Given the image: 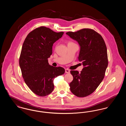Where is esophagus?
<instances>
[{"mask_svg":"<svg viewBox=\"0 0 126 126\" xmlns=\"http://www.w3.org/2000/svg\"><path fill=\"white\" fill-rule=\"evenodd\" d=\"M65 72H66V73L69 74V73H70V70L67 69H65Z\"/></svg>","mask_w":126,"mask_h":126,"instance_id":"esophagus-1","label":"esophagus"}]
</instances>
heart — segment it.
<instances>
[{"label": "heart", "instance_id": "b5f03b06", "mask_svg": "<svg viewBox=\"0 0 126 126\" xmlns=\"http://www.w3.org/2000/svg\"><path fill=\"white\" fill-rule=\"evenodd\" d=\"M72 43V42H68V43Z\"/></svg>", "mask_w": 126, "mask_h": 126}]
</instances>
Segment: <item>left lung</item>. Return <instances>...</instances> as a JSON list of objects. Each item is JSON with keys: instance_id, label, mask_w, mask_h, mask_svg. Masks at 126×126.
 <instances>
[{"instance_id": "1", "label": "left lung", "mask_w": 126, "mask_h": 126, "mask_svg": "<svg viewBox=\"0 0 126 126\" xmlns=\"http://www.w3.org/2000/svg\"><path fill=\"white\" fill-rule=\"evenodd\" d=\"M66 34L78 42V60L84 67L80 73L71 70L73 80L69 84L72 93L79 97L92 94L103 79L108 66L107 48L102 36L94 30L83 29Z\"/></svg>"}]
</instances>
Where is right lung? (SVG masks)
<instances>
[{
	"label": "right lung",
	"mask_w": 126,
	"mask_h": 126,
	"mask_svg": "<svg viewBox=\"0 0 126 126\" xmlns=\"http://www.w3.org/2000/svg\"><path fill=\"white\" fill-rule=\"evenodd\" d=\"M63 34L41 26L30 32L24 40L19 66L25 84L37 95L50 94L54 89V78L65 72L62 67L49 65L48 60L52 53L54 43Z\"/></svg>",
	"instance_id": "add662e5"
}]
</instances>
